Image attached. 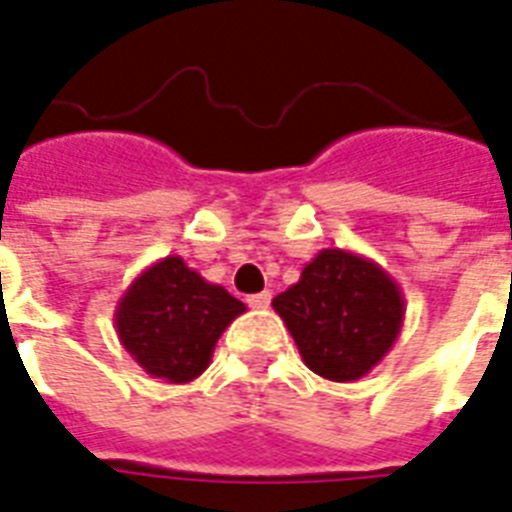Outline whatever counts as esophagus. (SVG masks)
Wrapping results in <instances>:
<instances>
[{
  "instance_id": "1",
  "label": "esophagus",
  "mask_w": 512,
  "mask_h": 512,
  "mask_svg": "<svg viewBox=\"0 0 512 512\" xmlns=\"http://www.w3.org/2000/svg\"><path fill=\"white\" fill-rule=\"evenodd\" d=\"M269 301H272V293L269 291L253 293V296H248V307H253V310H267Z\"/></svg>"
}]
</instances>
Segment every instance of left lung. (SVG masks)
Masks as SVG:
<instances>
[{
	"instance_id": "left-lung-1",
	"label": "left lung",
	"mask_w": 512,
	"mask_h": 512,
	"mask_svg": "<svg viewBox=\"0 0 512 512\" xmlns=\"http://www.w3.org/2000/svg\"><path fill=\"white\" fill-rule=\"evenodd\" d=\"M272 307L291 331L301 360L331 382H355L390 352L406 301L398 283L360 253L326 248Z\"/></svg>"
}]
</instances>
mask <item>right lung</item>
I'll use <instances>...</instances> for the list:
<instances>
[{"label": "right lung", "mask_w": 512, "mask_h": 512, "mask_svg": "<svg viewBox=\"0 0 512 512\" xmlns=\"http://www.w3.org/2000/svg\"><path fill=\"white\" fill-rule=\"evenodd\" d=\"M243 312L245 304L227 288L208 283L181 256H165L122 293L114 328L146 374L186 384L211 366L216 342Z\"/></svg>", "instance_id": "right-lung-1"}]
</instances>
